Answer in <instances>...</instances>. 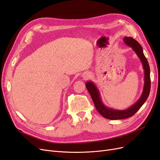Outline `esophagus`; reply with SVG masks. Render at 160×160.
<instances>
[{"instance_id":"1","label":"esophagus","mask_w":160,"mask_h":160,"mask_svg":"<svg viewBox=\"0 0 160 160\" xmlns=\"http://www.w3.org/2000/svg\"><path fill=\"white\" fill-rule=\"evenodd\" d=\"M88 76H89V75H88V74H87V75H86V78H88Z\"/></svg>"}]
</instances>
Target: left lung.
<instances>
[{"mask_svg": "<svg viewBox=\"0 0 160 160\" xmlns=\"http://www.w3.org/2000/svg\"><path fill=\"white\" fill-rule=\"evenodd\" d=\"M123 40L126 44L128 46H131L133 50L135 51L138 56L140 58L144 71H145V76H144V84L143 91L142 94V96L139 100L134 105H133L130 108H129L128 110H116L113 109H110L104 106L101 101L100 97L99 95V92L98 91L96 86L92 82H88L86 84V88L88 90L89 93L92 97V100L94 102V104L96 108L97 111L100 114L107 119L110 120H121L125 119V118H130L134 115L138 111V110L142 107L144 104L149 96V92H150L151 88V80H150V69L148 62L146 56H144L142 46L139 44L137 40L133 39L132 37H125Z\"/></svg>", "mask_w": 160, "mask_h": 160, "instance_id": "obj_1", "label": "left lung"}]
</instances>
